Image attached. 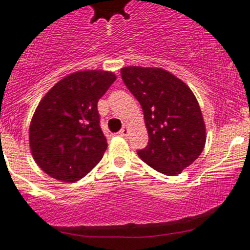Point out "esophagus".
<instances>
[{"label":"esophagus","mask_w":250,"mask_h":250,"mask_svg":"<svg viewBox=\"0 0 250 250\" xmlns=\"http://www.w3.org/2000/svg\"><path fill=\"white\" fill-rule=\"evenodd\" d=\"M119 135L123 136V138H125V136L129 135V131H127L126 127H123V129H121L120 131H119Z\"/></svg>","instance_id":"obj_1"}]
</instances>
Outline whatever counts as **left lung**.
<instances>
[{
    "mask_svg": "<svg viewBox=\"0 0 250 250\" xmlns=\"http://www.w3.org/2000/svg\"><path fill=\"white\" fill-rule=\"evenodd\" d=\"M121 77L144 111L149 134L138 155L165 175H178L199 158L205 146V124L189 86L159 67L127 66Z\"/></svg>",
    "mask_w": 250,
    "mask_h": 250,
    "instance_id": "8db88e82",
    "label": "left lung"
}]
</instances>
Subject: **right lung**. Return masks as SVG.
<instances>
[{"mask_svg":"<svg viewBox=\"0 0 250 250\" xmlns=\"http://www.w3.org/2000/svg\"><path fill=\"white\" fill-rule=\"evenodd\" d=\"M116 80L103 70L63 77L40 101L30 124L36 164L51 178L75 183L90 173L107 147L98 101Z\"/></svg>","mask_w":250,"mask_h":250,"instance_id":"obj_1","label":"right lung"}]
</instances>
